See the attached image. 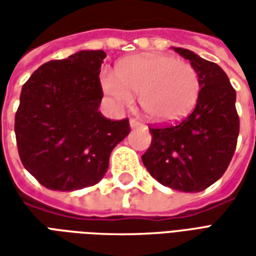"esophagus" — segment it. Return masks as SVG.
I'll return each instance as SVG.
<instances>
[{
	"label": "esophagus",
	"mask_w": 256,
	"mask_h": 256,
	"mask_svg": "<svg viewBox=\"0 0 256 256\" xmlns=\"http://www.w3.org/2000/svg\"><path fill=\"white\" fill-rule=\"evenodd\" d=\"M130 128H141L142 126V123L140 122V120H137V119H130Z\"/></svg>",
	"instance_id": "esophagus-1"
}]
</instances>
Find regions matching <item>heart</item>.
<instances>
[{
  "label": "heart",
  "mask_w": 256,
  "mask_h": 256,
  "mask_svg": "<svg viewBox=\"0 0 256 256\" xmlns=\"http://www.w3.org/2000/svg\"><path fill=\"white\" fill-rule=\"evenodd\" d=\"M102 93L118 106H128L133 94L145 115L156 123H174L190 114L200 80L192 64L162 53H144L120 60L116 75L102 71Z\"/></svg>",
  "instance_id": "heart-1"
}]
</instances>
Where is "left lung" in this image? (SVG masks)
<instances>
[{
    "label": "left lung",
    "instance_id": "left-lung-1",
    "mask_svg": "<svg viewBox=\"0 0 256 256\" xmlns=\"http://www.w3.org/2000/svg\"><path fill=\"white\" fill-rule=\"evenodd\" d=\"M172 49L190 62L202 89L186 119L170 128H150L152 142L142 163L167 188L202 192L224 176L236 150L240 128L236 90L218 64L189 49Z\"/></svg>",
    "mask_w": 256,
    "mask_h": 256
}]
</instances>
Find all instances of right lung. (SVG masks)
Returning a JSON list of instances; mask_svg holds the SVG:
<instances>
[{
	"instance_id": "right-lung-1",
	"label": "right lung",
	"mask_w": 256,
	"mask_h": 256,
	"mask_svg": "<svg viewBox=\"0 0 256 256\" xmlns=\"http://www.w3.org/2000/svg\"><path fill=\"white\" fill-rule=\"evenodd\" d=\"M102 50H79L42 64L22 88L14 116L20 160L45 188L92 186L106 176L112 150L130 133L128 119L98 111Z\"/></svg>"
}]
</instances>
